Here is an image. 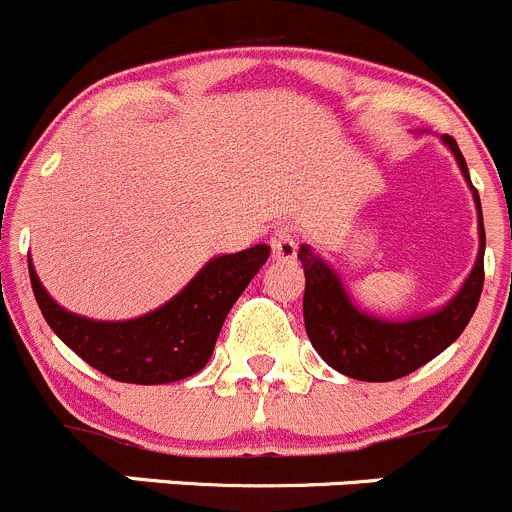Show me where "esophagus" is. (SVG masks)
Listing matches in <instances>:
<instances>
[{"mask_svg": "<svg viewBox=\"0 0 512 512\" xmlns=\"http://www.w3.org/2000/svg\"><path fill=\"white\" fill-rule=\"evenodd\" d=\"M296 251V236H293V231L288 229V226H281V229L271 236L273 261H293V258H296Z\"/></svg>", "mask_w": 512, "mask_h": 512, "instance_id": "34e87169", "label": "esophagus"}]
</instances>
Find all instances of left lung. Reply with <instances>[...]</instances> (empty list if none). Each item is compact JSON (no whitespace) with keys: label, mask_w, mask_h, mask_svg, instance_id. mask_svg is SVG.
I'll return each instance as SVG.
<instances>
[{"label":"left lung","mask_w":512,"mask_h":512,"mask_svg":"<svg viewBox=\"0 0 512 512\" xmlns=\"http://www.w3.org/2000/svg\"><path fill=\"white\" fill-rule=\"evenodd\" d=\"M450 154L458 161L465 184L473 194L478 211V258L473 271L463 281L450 301L430 313L396 321L368 313L356 306L351 293L343 286L336 268L318 256L308 244H301L303 273H306V291H303V321L318 356L348 378L368 383H386L408 376L443 353L468 326L470 316L480 301L483 291V256H485V229L483 209L475 186L470 184L468 164L460 154L453 136H440Z\"/></svg>","instance_id":"1"}]
</instances>
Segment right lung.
I'll list each match as a JSON object with an SVG mask.
<instances>
[{"mask_svg": "<svg viewBox=\"0 0 512 512\" xmlns=\"http://www.w3.org/2000/svg\"><path fill=\"white\" fill-rule=\"evenodd\" d=\"M271 246L214 256L174 298L129 321H94L59 306L29 258V281L44 321L91 368L121 383L184 381L209 363L216 338Z\"/></svg>", "mask_w": 512, "mask_h": 512, "instance_id": "add662e5", "label": "right lung"}]
</instances>
